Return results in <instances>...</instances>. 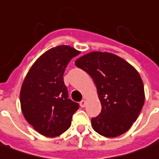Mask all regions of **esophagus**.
Instances as JSON below:
<instances>
[{
  "label": "esophagus",
  "instance_id": "34e87169",
  "mask_svg": "<svg viewBox=\"0 0 159 159\" xmlns=\"http://www.w3.org/2000/svg\"><path fill=\"white\" fill-rule=\"evenodd\" d=\"M80 106H81L82 108L85 107V105H86V102H85V100H81V102L80 103Z\"/></svg>",
  "mask_w": 159,
  "mask_h": 159
}]
</instances>
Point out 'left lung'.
Returning <instances> with one entry per match:
<instances>
[{
    "instance_id": "8db88e82",
    "label": "left lung",
    "mask_w": 159,
    "mask_h": 159,
    "mask_svg": "<svg viewBox=\"0 0 159 159\" xmlns=\"http://www.w3.org/2000/svg\"><path fill=\"white\" fill-rule=\"evenodd\" d=\"M75 66L86 72L97 86L102 110L92 118L93 129L105 137L128 131L145 102L144 85L135 68L107 52L89 53L76 60Z\"/></svg>"
}]
</instances>
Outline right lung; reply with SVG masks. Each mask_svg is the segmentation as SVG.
I'll list each match as a JSON object with an SVG mask.
<instances>
[{
  "label": "right lung",
  "instance_id": "right-lung-1",
  "mask_svg": "<svg viewBox=\"0 0 159 159\" xmlns=\"http://www.w3.org/2000/svg\"><path fill=\"white\" fill-rule=\"evenodd\" d=\"M80 54L70 46L46 51L28 72L20 91L21 110L35 130L56 137L67 130L79 103L68 98L63 74L71 60Z\"/></svg>",
  "mask_w": 159,
  "mask_h": 159
}]
</instances>
